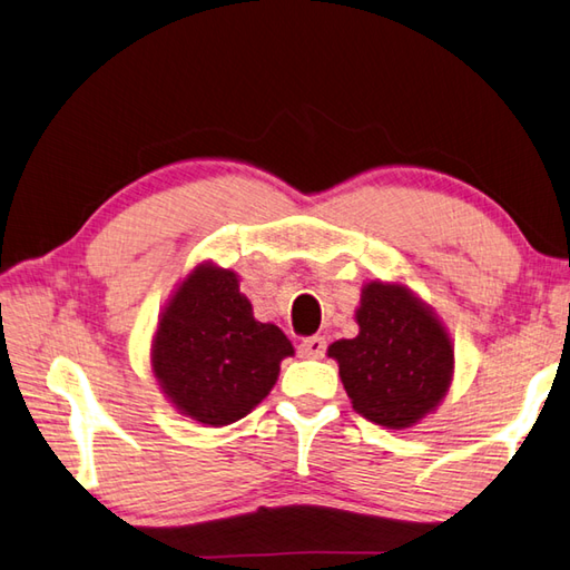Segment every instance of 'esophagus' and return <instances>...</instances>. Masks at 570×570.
Here are the masks:
<instances>
[{
    "label": "esophagus",
    "instance_id": "obj_1",
    "mask_svg": "<svg viewBox=\"0 0 570 570\" xmlns=\"http://www.w3.org/2000/svg\"><path fill=\"white\" fill-rule=\"evenodd\" d=\"M323 353H326V338L323 336H311L306 341H301V345H298L301 358L316 361V358H323Z\"/></svg>",
    "mask_w": 570,
    "mask_h": 570
}]
</instances>
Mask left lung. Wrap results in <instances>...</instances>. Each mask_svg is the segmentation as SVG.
I'll return each mask as SVG.
<instances>
[{
	"instance_id": "left-lung-1",
	"label": "left lung",
	"mask_w": 570,
	"mask_h": 570,
	"mask_svg": "<svg viewBox=\"0 0 570 570\" xmlns=\"http://www.w3.org/2000/svg\"><path fill=\"white\" fill-rule=\"evenodd\" d=\"M358 336L328 345L353 410L387 430L415 428L442 405L454 345L440 316L403 282H367L355 308Z\"/></svg>"
}]
</instances>
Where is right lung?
<instances>
[{"mask_svg": "<svg viewBox=\"0 0 570 570\" xmlns=\"http://www.w3.org/2000/svg\"><path fill=\"white\" fill-rule=\"evenodd\" d=\"M288 355L292 341L274 323L254 318L237 272L199 262L160 311L150 371L180 415L225 428L272 393Z\"/></svg>", "mask_w": 570, "mask_h": 570, "instance_id": "obj_1", "label": "right lung"}]
</instances>
